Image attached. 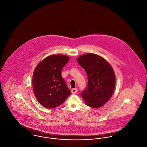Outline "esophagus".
I'll use <instances>...</instances> for the list:
<instances>
[{"label":"esophagus","instance_id":"esophagus-1","mask_svg":"<svg viewBox=\"0 0 147 147\" xmlns=\"http://www.w3.org/2000/svg\"><path fill=\"white\" fill-rule=\"evenodd\" d=\"M71 92L72 94H76L77 92V88H74L71 89Z\"/></svg>","mask_w":147,"mask_h":147}]
</instances>
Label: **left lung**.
Instances as JSON below:
<instances>
[{
	"mask_svg": "<svg viewBox=\"0 0 147 147\" xmlns=\"http://www.w3.org/2000/svg\"><path fill=\"white\" fill-rule=\"evenodd\" d=\"M88 76V86L81 95L92 108L103 106L111 98L115 86V76L110 65L100 56L88 53L77 59Z\"/></svg>",
	"mask_w": 147,
	"mask_h": 147,
	"instance_id": "obj_1",
	"label": "left lung"
}]
</instances>
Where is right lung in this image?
Here are the masks:
<instances>
[{
	"mask_svg": "<svg viewBox=\"0 0 147 147\" xmlns=\"http://www.w3.org/2000/svg\"><path fill=\"white\" fill-rule=\"evenodd\" d=\"M69 59L62 55H51L43 59L35 68L33 88L37 100L44 107L55 108L71 94L61 74Z\"/></svg>",
	"mask_w": 147,
	"mask_h": 147,
	"instance_id": "obj_1",
	"label": "right lung"
}]
</instances>
